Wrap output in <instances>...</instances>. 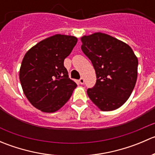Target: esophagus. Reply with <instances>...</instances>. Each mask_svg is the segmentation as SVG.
<instances>
[{
  "instance_id": "obj_1",
  "label": "esophagus",
  "mask_w": 155,
  "mask_h": 155,
  "mask_svg": "<svg viewBox=\"0 0 155 155\" xmlns=\"http://www.w3.org/2000/svg\"><path fill=\"white\" fill-rule=\"evenodd\" d=\"M79 81V83L82 84H82H84V82H85V80H84V79L82 77L80 78Z\"/></svg>"
}]
</instances>
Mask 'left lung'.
<instances>
[{"instance_id": "8db88e82", "label": "left lung", "mask_w": 155, "mask_h": 155, "mask_svg": "<svg viewBox=\"0 0 155 155\" xmlns=\"http://www.w3.org/2000/svg\"><path fill=\"white\" fill-rule=\"evenodd\" d=\"M84 54L93 64L96 84L87 90L91 101L102 111L118 109L130 96L137 79L138 59L124 42L103 33L81 38Z\"/></svg>"}]
</instances>
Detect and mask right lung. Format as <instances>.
<instances>
[{
	"label": "right lung",
	"instance_id": "right-lung-1",
	"mask_svg": "<svg viewBox=\"0 0 155 155\" xmlns=\"http://www.w3.org/2000/svg\"><path fill=\"white\" fill-rule=\"evenodd\" d=\"M76 43V37L56 34L40 41L25 55L20 82L29 102L42 112L58 110L77 86L64 65Z\"/></svg>",
	"mask_w": 155,
	"mask_h": 155
}]
</instances>
